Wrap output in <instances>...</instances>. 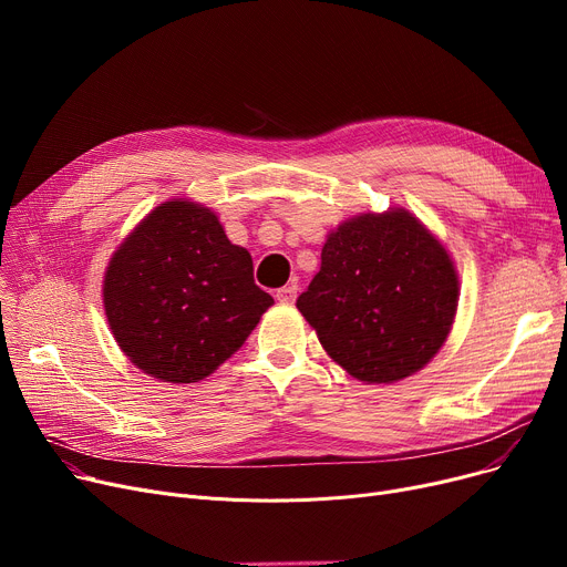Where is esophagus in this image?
Masks as SVG:
<instances>
[{"mask_svg":"<svg viewBox=\"0 0 567 567\" xmlns=\"http://www.w3.org/2000/svg\"><path fill=\"white\" fill-rule=\"evenodd\" d=\"M296 293H299V285L291 282V285H285V287H280V289L276 291V299H278L280 303L289 306V303L296 301Z\"/></svg>","mask_w":567,"mask_h":567,"instance_id":"1","label":"esophagus"}]
</instances>
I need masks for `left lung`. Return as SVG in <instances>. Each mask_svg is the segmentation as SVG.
<instances>
[{"label": "left lung", "instance_id": "1", "mask_svg": "<svg viewBox=\"0 0 567 567\" xmlns=\"http://www.w3.org/2000/svg\"><path fill=\"white\" fill-rule=\"evenodd\" d=\"M296 308L351 377L391 383L419 372L451 333L455 266L411 214H365L340 225Z\"/></svg>", "mask_w": 567, "mask_h": 567}]
</instances>
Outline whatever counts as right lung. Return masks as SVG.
Returning <instances> with one entry per match:
<instances>
[{"mask_svg": "<svg viewBox=\"0 0 567 567\" xmlns=\"http://www.w3.org/2000/svg\"><path fill=\"white\" fill-rule=\"evenodd\" d=\"M103 303L128 359L163 381L193 383L246 342L271 293L246 248L208 208L174 199L148 214L107 266Z\"/></svg>", "mask_w": 567, "mask_h": 567, "instance_id": "1", "label": "right lung"}]
</instances>
